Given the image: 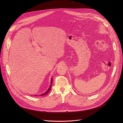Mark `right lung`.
<instances>
[{
  "instance_id": "1",
  "label": "right lung",
  "mask_w": 123,
  "mask_h": 123,
  "mask_svg": "<svg viewBox=\"0 0 123 123\" xmlns=\"http://www.w3.org/2000/svg\"><path fill=\"white\" fill-rule=\"evenodd\" d=\"M52 79H51V85H50V86H49V89L47 90V91L45 92V93H43V94H42L41 95H46V94H47L48 92H49L50 91V88H51V84H52Z\"/></svg>"
}]
</instances>
